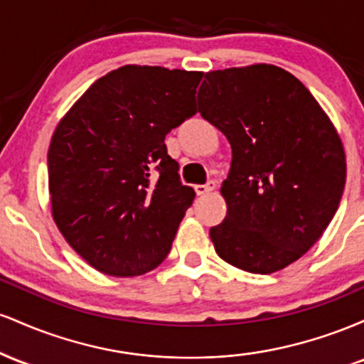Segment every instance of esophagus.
Here are the masks:
<instances>
[{
  "label": "esophagus",
  "mask_w": 364,
  "mask_h": 364,
  "mask_svg": "<svg viewBox=\"0 0 364 364\" xmlns=\"http://www.w3.org/2000/svg\"><path fill=\"white\" fill-rule=\"evenodd\" d=\"M215 188V183L214 181H208V183H205V185H196L195 186V191H196V195H207V193H210L212 190H214Z\"/></svg>",
  "instance_id": "esophagus-1"
}]
</instances>
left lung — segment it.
<instances>
[{"mask_svg":"<svg viewBox=\"0 0 364 364\" xmlns=\"http://www.w3.org/2000/svg\"><path fill=\"white\" fill-rule=\"evenodd\" d=\"M205 78L198 112L232 150L220 186L228 214L210 240L232 267L277 272L301 258L336 214L344 147L310 90L279 66L217 70Z\"/></svg>","mask_w":364,"mask_h":364,"instance_id":"8db88e82","label":"left lung"}]
</instances>
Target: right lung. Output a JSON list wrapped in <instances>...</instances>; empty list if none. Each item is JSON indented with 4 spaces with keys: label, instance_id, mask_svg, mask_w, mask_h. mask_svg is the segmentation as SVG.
<instances>
[{
    "label": "right lung",
    "instance_id": "obj_1",
    "mask_svg": "<svg viewBox=\"0 0 364 364\" xmlns=\"http://www.w3.org/2000/svg\"><path fill=\"white\" fill-rule=\"evenodd\" d=\"M202 72L127 65L63 116L48 152L53 219L99 272L135 277L168 257L195 198L164 139L196 112Z\"/></svg>",
    "mask_w": 364,
    "mask_h": 364
}]
</instances>
